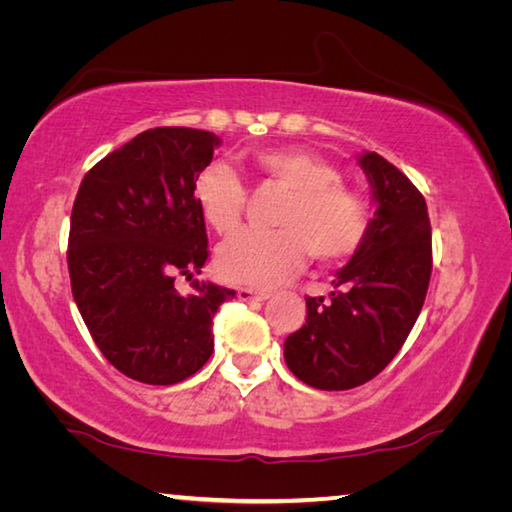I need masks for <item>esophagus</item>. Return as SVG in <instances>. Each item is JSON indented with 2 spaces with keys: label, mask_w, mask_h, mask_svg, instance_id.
<instances>
[{
  "label": "esophagus",
  "mask_w": 512,
  "mask_h": 512,
  "mask_svg": "<svg viewBox=\"0 0 512 512\" xmlns=\"http://www.w3.org/2000/svg\"><path fill=\"white\" fill-rule=\"evenodd\" d=\"M271 293L268 291H262V289H253V287H239L237 289V298L241 302H262L266 300Z\"/></svg>",
  "instance_id": "1"
}]
</instances>
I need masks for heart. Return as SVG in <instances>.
<instances>
[{"mask_svg": "<svg viewBox=\"0 0 512 512\" xmlns=\"http://www.w3.org/2000/svg\"><path fill=\"white\" fill-rule=\"evenodd\" d=\"M259 180L289 192L275 216L280 230H250L219 250V273L230 282L273 287L305 264H334L357 253L370 230L363 198L341 185V173L318 155L282 146L253 155ZM194 203L214 232L228 237L239 230L248 205V187L225 162L196 173Z\"/></svg>", "mask_w": 512, "mask_h": 512, "instance_id": "b5f03b06", "label": "heart"}]
</instances>
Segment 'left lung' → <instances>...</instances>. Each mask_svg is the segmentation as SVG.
Returning a JSON list of instances; mask_svg holds the SVG:
<instances>
[{"instance_id": "8db88e82", "label": "left lung", "mask_w": 512, "mask_h": 512, "mask_svg": "<svg viewBox=\"0 0 512 512\" xmlns=\"http://www.w3.org/2000/svg\"><path fill=\"white\" fill-rule=\"evenodd\" d=\"M377 210L368 237L336 273L329 298H307V318L284 341V361L307 386L348 391L377 377L420 316L431 277L424 196L381 158H359Z\"/></svg>"}]
</instances>
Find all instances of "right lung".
<instances>
[{"label":"right lung","mask_w":512,"mask_h":512,"mask_svg":"<svg viewBox=\"0 0 512 512\" xmlns=\"http://www.w3.org/2000/svg\"><path fill=\"white\" fill-rule=\"evenodd\" d=\"M219 137L198 128L144 131L85 173L72 207L67 266L72 293L97 348L142 384L171 386L201 370L214 350L212 318L235 291L172 282L207 262L196 173Z\"/></svg>","instance_id":"1"}]
</instances>
